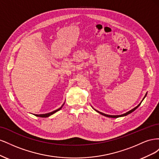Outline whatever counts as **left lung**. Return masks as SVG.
<instances>
[{
    "mask_svg": "<svg viewBox=\"0 0 159 159\" xmlns=\"http://www.w3.org/2000/svg\"><path fill=\"white\" fill-rule=\"evenodd\" d=\"M147 93L145 94V97L143 98V100L141 101V103H139L137 107H135L134 108H133V109H132L131 110H130V111H129L128 112H127V113H124V114H122V115H107V114H105V113H102V112H100V111H98V110H96V109H95L94 108H93L95 111H97L98 113H100L101 115H103V116H105V117H111V118H118V117H124V116H126V115H129V114H130V113H131L132 112H133L134 110H135L136 109H137L138 107H139V105H140L141 104V103H142V102L143 101V99L145 98V97L147 96Z\"/></svg>",
    "mask_w": 159,
    "mask_h": 159,
    "instance_id": "obj_1",
    "label": "left lung"
}]
</instances>
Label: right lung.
I'll return each instance as SVG.
<instances>
[{
	"mask_svg": "<svg viewBox=\"0 0 159 159\" xmlns=\"http://www.w3.org/2000/svg\"><path fill=\"white\" fill-rule=\"evenodd\" d=\"M64 103H64V104L62 105L61 106L59 109H56V110H55V111H52V112L48 113H45V114H40V115L34 114V115L35 116H36V117H50V115H53V114H54V113H56L57 111H60V110L62 108V107L64 106Z\"/></svg>",
	"mask_w": 159,
	"mask_h": 159,
	"instance_id": "right-lung-1",
	"label": "right lung"
}]
</instances>
